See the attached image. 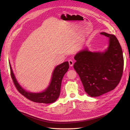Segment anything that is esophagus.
<instances>
[{"label":"esophagus","instance_id":"1","mask_svg":"<svg viewBox=\"0 0 130 130\" xmlns=\"http://www.w3.org/2000/svg\"><path fill=\"white\" fill-rule=\"evenodd\" d=\"M69 65L70 66H72L74 64V61L72 60H69Z\"/></svg>","mask_w":130,"mask_h":130}]
</instances>
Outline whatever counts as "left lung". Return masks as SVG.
Returning <instances> with one entry per match:
<instances>
[{
	"instance_id": "8db88e82",
	"label": "left lung",
	"mask_w": 130,
	"mask_h": 130,
	"mask_svg": "<svg viewBox=\"0 0 130 130\" xmlns=\"http://www.w3.org/2000/svg\"><path fill=\"white\" fill-rule=\"evenodd\" d=\"M108 38L104 52H91L87 47L74 56V68L78 74L85 92L97 97L110 92L119 83L123 71L124 59L121 46L112 34L102 32Z\"/></svg>"
}]
</instances>
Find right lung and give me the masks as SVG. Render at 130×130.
<instances>
[{"label": "right lung", "instance_id": "add662e5", "mask_svg": "<svg viewBox=\"0 0 130 130\" xmlns=\"http://www.w3.org/2000/svg\"><path fill=\"white\" fill-rule=\"evenodd\" d=\"M9 66L11 78L19 92L27 99L32 102L44 104L54 103L58 99L60 92L61 80L65 74L69 69V61H65L57 65L53 72L51 80L48 86L43 92L33 93L26 91L20 85L13 73L10 61Z\"/></svg>", "mask_w": 130, "mask_h": 130}]
</instances>
